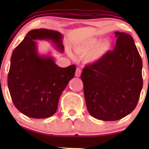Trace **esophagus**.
<instances>
[{
	"label": "esophagus",
	"mask_w": 149,
	"mask_h": 149,
	"mask_svg": "<svg viewBox=\"0 0 149 149\" xmlns=\"http://www.w3.org/2000/svg\"><path fill=\"white\" fill-rule=\"evenodd\" d=\"M81 69H80V68H77L76 69V74H75V76L76 77H80V74H81Z\"/></svg>",
	"instance_id": "1"
}]
</instances>
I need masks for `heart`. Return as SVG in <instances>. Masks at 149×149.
Segmentation results:
<instances>
[{
  "label": "heart",
  "mask_w": 149,
  "mask_h": 149,
  "mask_svg": "<svg viewBox=\"0 0 149 149\" xmlns=\"http://www.w3.org/2000/svg\"><path fill=\"white\" fill-rule=\"evenodd\" d=\"M111 44L107 40L100 41L94 38L78 43L74 47V50L80 56H86V61L94 63L99 61L110 50Z\"/></svg>",
  "instance_id": "1"
}]
</instances>
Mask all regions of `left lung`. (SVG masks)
I'll use <instances>...</instances> for the list:
<instances>
[{
  "label": "left lung",
  "instance_id": "8db88e82",
  "mask_svg": "<svg viewBox=\"0 0 149 149\" xmlns=\"http://www.w3.org/2000/svg\"><path fill=\"white\" fill-rule=\"evenodd\" d=\"M114 50L87 65L81 73L90 115L104 121L120 120L136 107L143 87L142 60L133 38L116 31Z\"/></svg>",
  "mask_w": 149,
  "mask_h": 149
}]
</instances>
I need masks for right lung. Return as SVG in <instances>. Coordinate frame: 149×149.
<instances>
[{"label": "right lung", "mask_w": 149, "mask_h": 149, "mask_svg": "<svg viewBox=\"0 0 149 149\" xmlns=\"http://www.w3.org/2000/svg\"><path fill=\"white\" fill-rule=\"evenodd\" d=\"M62 38L57 31L33 29L13 50L8 89L15 107L28 117L46 118L54 115L61 93L75 76V65L59 67L50 54L38 52L36 40H47L63 52Z\"/></svg>", "instance_id": "obj_1"}]
</instances>
